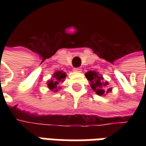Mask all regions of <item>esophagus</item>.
I'll use <instances>...</instances> for the list:
<instances>
[{"label": "esophagus", "instance_id": "esophagus-1", "mask_svg": "<svg viewBox=\"0 0 146 146\" xmlns=\"http://www.w3.org/2000/svg\"><path fill=\"white\" fill-rule=\"evenodd\" d=\"M73 70H74L75 72H81L82 68H80V67H76V68L73 69Z\"/></svg>", "mask_w": 146, "mask_h": 146}]
</instances>
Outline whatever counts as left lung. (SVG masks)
<instances>
[{
  "label": "left lung",
  "mask_w": 146,
  "mask_h": 146,
  "mask_svg": "<svg viewBox=\"0 0 146 146\" xmlns=\"http://www.w3.org/2000/svg\"><path fill=\"white\" fill-rule=\"evenodd\" d=\"M85 76L90 82L92 89L99 96H105L112 91V88L109 86V82L104 80L103 76L98 74L97 71L89 70L85 74Z\"/></svg>",
  "instance_id": "obj_1"
}]
</instances>
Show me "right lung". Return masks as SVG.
<instances>
[{"instance_id": "1", "label": "right lung", "mask_w": 146, "mask_h": 146, "mask_svg": "<svg viewBox=\"0 0 146 146\" xmlns=\"http://www.w3.org/2000/svg\"><path fill=\"white\" fill-rule=\"evenodd\" d=\"M66 76V74L63 70L55 71L54 74L52 76V79L48 80L46 83L47 87L53 92H58V89H61L59 84L64 81Z\"/></svg>"}]
</instances>
